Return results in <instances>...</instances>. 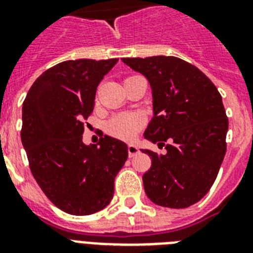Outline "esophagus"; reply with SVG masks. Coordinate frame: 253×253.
I'll return each instance as SVG.
<instances>
[{
	"label": "esophagus",
	"mask_w": 253,
	"mask_h": 253,
	"mask_svg": "<svg viewBox=\"0 0 253 253\" xmlns=\"http://www.w3.org/2000/svg\"><path fill=\"white\" fill-rule=\"evenodd\" d=\"M138 152H139V148H138V147L135 146V144H129V146H128L129 157H133V156L138 154Z\"/></svg>",
	"instance_id": "esophagus-1"
}]
</instances>
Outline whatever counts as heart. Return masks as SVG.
Returning <instances> with one entry per match:
<instances>
[{"label": "heart", "instance_id": "b5f03b06", "mask_svg": "<svg viewBox=\"0 0 253 253\" xmlns=\"http://www.w3.org/2000/svg\"><path fill=\"white\" fill-rule=\"evenodd\" d=\"M142 125L140 116L133 113H120L111 118L106 124L107 131L120 139H131Z\"/></svg>", "mask_w": 253, "mask_h": 253}]
</instances>
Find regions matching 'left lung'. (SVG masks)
<instances>
[{
    "label": "left lung",
    "instance_id": "8db88e82",
    "mask_svg": "<svg viewBox=\"0 0 253 253\" xmlns=\"http://www.w3.org/2000/svg\"><path fill=\"white\" fill-rule=\"evenodd\" d=\"M152 90L153 118L144 138L167 152L140 149L152 158L143 175L147 196L161 207L182 209L204 198L227 151L228 118L222 96L199 68L176 57L123 58Z\"/></svg>",
    "mask_w": 253,
    "mask_h": 253
}]
</instances>
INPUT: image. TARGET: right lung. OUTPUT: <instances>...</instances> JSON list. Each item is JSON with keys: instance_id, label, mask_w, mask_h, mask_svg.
<instances>
[{"instance_id": "obj_1", "label": "right lung", "mask_w": 253, "mask_h": 253, "mask_svg": "<svg viewBox=\"0 0 253 253\" xmlns=\"http://www.w3.org/2000/svg\"><path fill=\"white\" fill-rule=\"evenodd\" d=\"M118 60L62 62L37 78L22 104L21 142L31 173L46 198L72 215L109 205L114 180L128 158V146L116 138L82 142L97 86Z\"/></svg>"}]
</instances>
